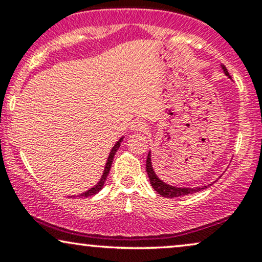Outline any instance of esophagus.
Segmentation results:
<instances>
[{
	"mask_svg": "<svg viewBox=\"0 0 262 262\" xmlns=\"http://www.w3.org/2000/svg\"><path fill=\"white\" fill-rule=\"evenodd\" d=\"M130 129L134 132H146L148 130V124L145 122L140 121V119H135V121L132 123Z\"/></svg>",
	"mask_w": 262,
	"mask_h": 262,
	"instance_id": "1",
	"label": "esophagus"
}]
</instances>
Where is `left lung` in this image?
Returning <instances> with one entry per match:
<instances>
[{
    "label": "left lung",
    "instance_id": "left-lung-1",
    "mask_svg": "<svg viewBox=\"0 0 262 262\" xmlns=\"http://www.w3.org/2000/svg\"><path fill=\"white\" fill-rule=\"evenodd\" d=\"M223 70L227 76L230 77L229 73L225 69V66L223 65ZM146 172H148L150 183H151L152 188L158 192L159 194H161L162 197L166 198H175V197H182V196H187V194L191 193H196L198 191H202V189L207 188V186H202V187H194V188H181V187H173V186L166 185L165 182H162L156 173L154 172V169L151 166V154H148V158H146Z\"/></svg>",
    "mask_w": 262,
    "mask_h": 262
}]
</instances>
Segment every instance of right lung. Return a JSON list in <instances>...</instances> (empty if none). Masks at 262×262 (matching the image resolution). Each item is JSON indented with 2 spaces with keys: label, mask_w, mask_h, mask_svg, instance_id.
I'll list each match as a JSON object with an SVG mask.
<instances>
[{
  "label": "right lung",
  "mask_w": 262,
  "mask_h": 262,
  "mask_svg": "<svg viewBox=\"0 0 262 262\" xmlns=\"http://www.w3.org/2000/svg\"><path fill=\"white\" fill-rule=\"evenodd\" d=\"M121 141H122V138H121V139H119L118 141H117V143H116V145L113 146L112 150H111V152H110V156H108V160H107V164H106V167H104L103 175H102L101 180H100V182H98L97 185L95 186V187H92L91 189H89V191L85 192V193H82V194H81V196H82V197H90V196H93V194H96V193H97V192L100 191V189H101L102 187H103V185H104V181H106V179H107L108 173H110L111 166H112V162H113V158H114V155H116L117 150H118V149H119V146H121Z\"/></svg>",
  "instance_id": "right-lung-1"
}]
</instances>
